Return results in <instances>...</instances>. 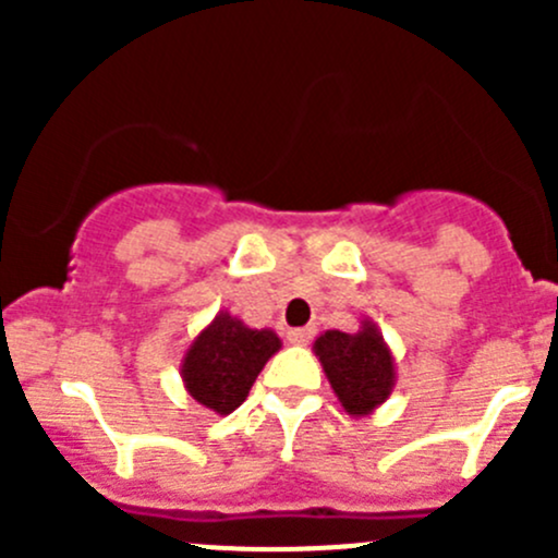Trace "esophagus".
Instances as JSON below:
<instances>
[{
	"mask_svg": "<svg viewBox=\"0 0 558 558\" xmlns=\"http://www.w3.org/2000/svg\"><path fill=\"white\" fill-rule=\"evenodd\" d=\"M315 335V326H300V329H289L291 345H307Z\"/></svg>",
	"mask_w": 558,
	"mask_h": 558,
	"instance_id": "1",
	"label": "esophagus"
}]
</instances>
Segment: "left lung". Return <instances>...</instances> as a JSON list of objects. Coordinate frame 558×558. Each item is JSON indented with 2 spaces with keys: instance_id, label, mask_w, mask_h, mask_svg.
Masks as SVG:
<instances>
[{
  "instance_id": "left-lung-1",
  "label": "left lung",
  "mask_w": 558,
  "mask_h": 558,
  "mask_svg": "<svg viewBox=\"0 0 558 558\" xmlns=\"http://www.w3.org/2000/svg\"><path fill=\"white\" fill-rule=\"evenodd\" d=\"M313 353L342 410L353 418L375 413L391 397L397 364L375 320L364 318L353 335L340 329L320 331L313 342Z\"/></svg>"
}]
</instances>
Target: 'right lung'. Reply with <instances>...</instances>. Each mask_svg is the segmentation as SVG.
<instances>
[{
    "label": "right lung",
    "instance_id": "1",
    "mask_svg": "<svg viewBox=\"0 0 558 558\" xmlns=\"http://www.w3.org/2000/svg\"><path fill=\"white\" fill-rule=\"evenodd\" d=\"M272 329H251L238 315L218 311L180 359L185 391L202 408L229 415L245 402L264 364L280 351Z\"/></svg>",
    "mask_w": 558,
    "mask_h": 558
}]
</instances>
